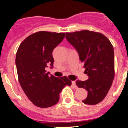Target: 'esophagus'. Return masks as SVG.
Wrapping results in <instances>:
<instances>
[{"instance_id": "1", "label": "esophagus", "mask_w": 128, "mask_h": 128, "mask_svg": "<svg viewBox=\"0 0 128 128\" xmlns=\"http://www.w3.org/2000/svg\"><path fill=\"white\" fill-rule=\"evenodd\" d=\"M72 86L74 87V88H76L77 86H76V81H72Z\"/></svg>"}]
</instances>
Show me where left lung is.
Masks as SVG:
<instances>
[{
  "label": "left lung",
  "instance_id": "obj_1",
  "mask_svg": "<svg viewBox=\"0 0 128 128\" xmlns=\"http://www.w3.org/2000/svg\"><path fill=\"white\" fill-rule=\"evenodd\" d=\"M66 39L76 49L88 80L76 81L79 88L88 92L82 102L94 105L105 98L115 76L114 47L100 32L83 30L66 32Z\"/></svg>",
  "mask_w": 128,
  "mask_h": 128
}]
</instances>
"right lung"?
<instances>
[{
	"label": "right lung",
	"mask_w": 128,
	"mask_h": 128,
	"mask_svg": "<svg viewBox=\"0 0 128 128\" xmlns=\"http://www.w3.org/2000/svg\"><path fill=\"white\" fill-rule=\"evenodd\" d=\"M65 36V32L39 31L27 37L18 48L15 63L19 82L29 100L40 108L56 104L62 89L72 84L66 76L56 78L46 70L48 65L53 67L52 51Z\"/></svg>",
	"instance_id": "1"
}]
</instances>
